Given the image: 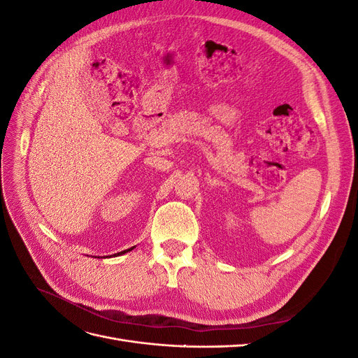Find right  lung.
<instances>
[{"label": "right lung", "mask_w": 358, "mask_h": 358, "mask_svg": "<svg viewBox=\"0 0 358 358\" xmlns=\"http://www.w3.org/2000/svg\"><path fill=\"white\" fill-rule=\"evenodd\" d=\"M131 249H134V246H133V248H129V249H125V251H122V252H117V254H115V255H121V254H125V252H128V251H131Z\"/></svg>", "instance_id": "right-lung-1"}]
</instances>
